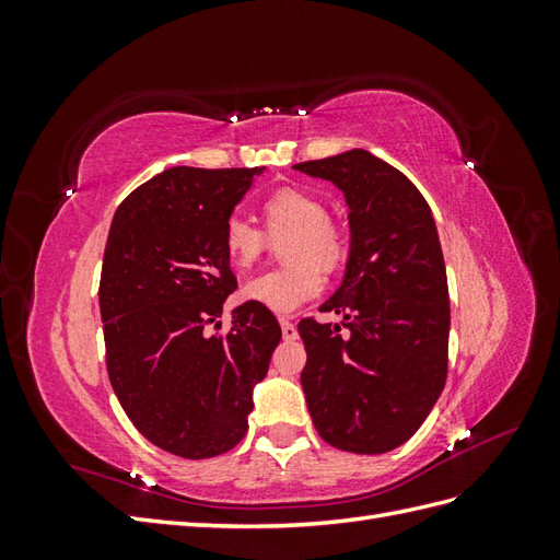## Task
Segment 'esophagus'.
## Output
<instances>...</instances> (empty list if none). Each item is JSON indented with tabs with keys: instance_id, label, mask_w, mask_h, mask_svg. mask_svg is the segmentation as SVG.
Returning a JSON list of instances; mask_svg holds the SVG:
<instances>
[{
	"instance_id": "34e87169",
	"label": "esophagus",
	"mask_w": 560,
	"mask_h": 560,
	"mask_svg": "<svg viewBox=\"0 0 560 560\" xmlns=\"http://www.w3.org/2000/svg\"><path fill=\"white\" fill-rule=\"evenodd\" d=\"M280 327H282L284 341H294V338H299V329H296L294 322H290L287 317H280Z\"/></svg>"
}]
</instances>
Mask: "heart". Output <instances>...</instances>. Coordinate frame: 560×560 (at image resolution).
<instances>
[{
    "label": "heart",
    "mask_w": 560,
    "mask_h": 560,
    "mask_svg": "<svg viewBox=\"0 0 560 560\" xmlns=\"http://www.w3.org/2000/svg\"><path fill=\"white\" fill-rule=\"evenodd\" d=\"M264 226L252 224L243 214H231L222 229V247L233 268L249 270L257 266L268 249V236L282 241L284 266L270 268L245 284V299L273 313H292L301 303L315 299L325 276L322 268L334 270L348 254L346 233L317 196L284 186L261 202Z\"/></svg>",
    "instance_id": "obj_1"
}]
</instances>
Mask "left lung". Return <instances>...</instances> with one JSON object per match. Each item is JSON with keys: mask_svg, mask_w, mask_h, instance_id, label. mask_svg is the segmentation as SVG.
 Returning a JSON list of instances; mask_svg holds the SVG:
<instances>
[{"mask_svg": "<svg viewBox=\"0 0 560 560\" xmlns=\"http://www.w3.org/2000/svg\"><path fill=\"white\" fill-rule=\"evenodd\" d=\"M294 167L346 194L352 233L343 284L319 308L341 325L299 322L313 425L341 451L387 453L416 434L448 374V282L432 210L364 149Z\"/></svg>", "mask_w": 560, "mask_h": 560, "instance_id": "8db88e82", "label": "left lung"}]
</instances>
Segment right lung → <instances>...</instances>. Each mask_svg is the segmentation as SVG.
<instances>
[{"mask_svg": "<svg viewBox=\"0 0 560 560\" xmlns=\"http://www.w3.org/2000/svg\"><path fill=\"white\" fill-rule=\"evenodd\" d=\"M257 173L171 167L138 186L109 229L97 294L112 387L142 436L189 460L247 434L252 389L282 338L254 301L226 334H208L238 287L222 229Z\"/></svg>", "mask_w": 560, "mask_h": 560, "instance_id": "add662e5", "label": "right lung"}]
</instances>
